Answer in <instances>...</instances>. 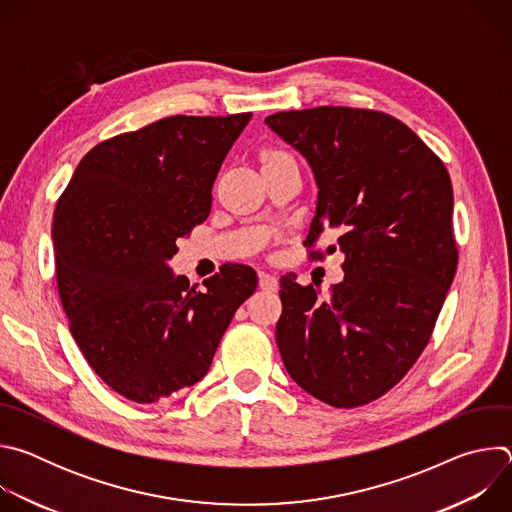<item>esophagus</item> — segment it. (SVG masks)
Wrapping results in <instances>:
<instances>
[{
  "mask_svg": "<svg viewBox=\"0 0 512 512\" xmlns=\"http://www.w3.org/2000/svg\"><path fill=\"white\" fill-rule=\"evenodd\" d=\"M259 287L265 289V291H277L279 281H277V277L271 275V273H261V275H259Z\"/></svg>",
  "mask_w": 512,
  "mask_h": 512,
  "instance_id": "obj_1",
  "label": "esophagus"
}]
</instances>
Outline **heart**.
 I'll list each match as a JSON object with an SVG mask.
<instances>
[{
  "instance_id": "obj_1",
  "label": "heart",
  "mask_w": 512,
  "mask_h": 512,
  "mask_svg": "<svg viewBox=\"0 0 512 512\" xmlns=\"http://www.w3.org/2000/svg\"><path fill=\"white\" fill-rule=\"evenodd\" d=\"M277 156H287V154H281V152H269V154H265V160H269V158H277Z\"/></svg>"
}]
</instances>
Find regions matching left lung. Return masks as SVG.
Instances as JSON below:
<instances>
[{
	"label": "left lung",
	"mask_w": 512,
	"mask_h": 512,
	"mask_svg": "<svg viewBox=\"0 0 512 512\" xmlns=\"http://www.w3.org/2000/svg\"><path fill=\"white\" fill-rule=\"evenodd\" d=\"M265 123L308 160L318 184L304 247L328 229L344 279L320 298L279 279L275 340L289 377L338 407L391 391L427 346L458 267L452 180L399 119L352 107L279 111ZM312 259L324 253L310 251Z\"/></svg>",
	"instance_id": "1"
}]
</instances>
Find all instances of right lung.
Instances as JSON below:
<instances>
[{"label": "right lung", "instance_id": "right-lung-1", "mask_svg": "<svg viewBox=\"0 0 512 512\" xmlns=\"http://www.w3.org/2000/svg\"><path fill=\"white\" fill-rule=\"evenodd\" d=\"M251 113L172 115L115 135L81 160L58 198L52 241L70 334L121 397L156 403L192 387L257 273L239 263L190 285L168 261L204 223L212 184Z\"/></svg>", "mask_w": 512, "mask_h": 512}]
</instances>
